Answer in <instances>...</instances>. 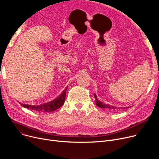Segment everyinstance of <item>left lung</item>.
<instances>
[{"label":"left lung","instance_id":"obj_1","mask_svg":"<svg viewBox=\"0 0 159 159\" xmlns=\"http://www.w3.org/2000/svg\"><path fill=\"white\" fill-rule=\"evenodd\" d=\"M94 97L95 98V102H96V105L100 107L101 108H104V109H107L108 110H111V111H115L117 109H119V107H116V106H113L110 104H104L102 102L100 101L99 100H98L97 97L96 95V94H94ZM129 107H128V108ZM120 109H122V107H120Z\"/></svg>","mask_w":159,"mask_h":159}]
</instances>
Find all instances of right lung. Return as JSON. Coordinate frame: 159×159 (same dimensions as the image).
Returning a JSON list of instances; mask_svg holds the SVG:
<instances>
[{
	"instance_id": "1",
	"label": "right lung",
	"mask_w": 159,
	"mask_h": 159,
	"mask_svg": "<svg viewBox=\"0 0 159 159\" xmlns=\"http://www.w3.org/2000/svg\"><path fill=\"white\" fill-rule=\"evenodd\" d=\"M67 88H68V87L65 89V90L62 91V93L61 94L59 97L48 103H45L44 104L37 105V106L35 105L31 106L29 104H21V106L26 108H28V109H30L32 111H34L38 113H47V112L54 111L58 109L59 107H61L64 103Z\"/></svg>"
}]
</instances>
